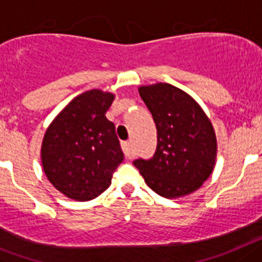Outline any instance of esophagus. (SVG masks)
I'll list each match as a JSON object with an SVG mask.
<instances>
[{"instance_id":"1","label":"esophagus","mask_w":262,"mask_h":262,"mask_svg":"<svg viewBox=\"0 0 262 262\" xmlns=\"http://www.w3.org/2000/svg\"><path fill=\"white\" fill-rule=\"evenodd\" d=\"M121 147L126 158H132L133 157V149H132L130 141H124V142H121Z\"/></svg>"}]
</instances>
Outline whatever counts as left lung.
<instances>
[{
  "mask_svg": "<svg viewBox=\"0 0 262 262\" xmlns=\"http://www.w3.org/2000/svg\"><path fill=\"white\" fill-rule=\"evenodd\" d=\"M138 92L153 115L158 144L153 158L136 159L134 166L161 196L194 192L216 163L217 141L210 118L188 93L171 84L141 85Z\"/></svg>",
  "mask_w": 262,
  "mask_h": 262,
  "instance_id": "8db88e82",
  "label": "left lung"
}]
</instances>
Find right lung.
I'll list each match as a JSON object with an SVG mask.
<instances>
[{
    "instance_id": "right-lung-1",
    "label": "right lung",
    "mask_w": 262,
    "mask_h": 262,
    "mask_svg": "<svg viewBox=\"0 0 262 262\" xmlns=\"http://www.w3.org/2000/svg\"><path fill=\"white\" fill-rule=\"evenodd\" d=\"M115 95L91 90L72 99L58 113L40 147L43 171L70 199L88 202L112 183L124 159L115 124L105 117Z\"/></svg>"
}]
</instances>
